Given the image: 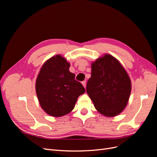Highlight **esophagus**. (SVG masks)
I'll return each instance as SVG.
<instances>
[{
  "label": "esophagus",
  "instance_id": "1",
  "mask_svg": "<svg viewBox=\"0 0 157 157\" xmlns=\"http://www.w3.org/2000/svg\"><path fill=\"white\" fill-rule=\"evenodd\" d=\"M82 85L84 86V88H86V80H84V81H82Z\"/></svg>",
  "mask_w": 157,
  "mask_h": 157
}]
</instances>
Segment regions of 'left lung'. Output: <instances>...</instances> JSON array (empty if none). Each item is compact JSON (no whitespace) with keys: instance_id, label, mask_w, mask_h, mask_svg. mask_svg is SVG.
<instances>
[{"instance_id":"1","label":"left lung","mask_w":157,"mask_h":157,"mask_svg":"<svg viewBox=\"0 0 157 157\" xmlns=\"http://www.w3.org/2000/svg\"><path fill=\"white\" fill-rule=\"evenodd\" d=\"M86 92L98 111L106 117H114L127 105L131 81L119 61L105 54L92 63Z\"/></svg>"}]
</instances>
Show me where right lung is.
<instances>
[{
	"label": "right lung",
	"mask_w": 157,
	"mask_h": 157,
	"mask_svg": "<svg viewBox=\"0 0 157 157\" xmlns=\"http://www.w3.org/2000/svg\"><path fill=\"white\" fill-rule=\"evenodd\" d=\"M69 63L60 55L47 60L36 81V92L42 109L52 117H61L73 110L79 96L85 92L82 84L71 73Z\"/></svg>",
	"instance_id": "1"
}]
</instances>
